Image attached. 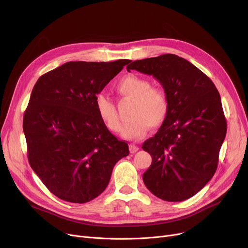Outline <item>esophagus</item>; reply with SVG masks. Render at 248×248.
I'll return each instance as SVG.
<instances>
[{
	"label": "esophagus",
	"instance_id": "esophagus-1",
	"mask_svg": "<svg viewBox=\"0 0 248 248\" xmlns=\"http://www.w3.org/2000/svg\"><path fill=\"white\" fill-rule=\"evenodd\" d=\"M139 147L138 146H136V145H134V144H131L129 145V151H131V153H137L138 151H139Z\"/></svg>",
	"mask_w": 248,
	"mask_h": 248
}]
</instances>
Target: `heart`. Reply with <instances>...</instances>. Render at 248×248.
<instances>
[{
    "mask_svg": "<svg viewBox=\"0 0 248 248\" xmlns=\"http://www.w3.org/2000/svg\"><path fill=\"white\" fill-rule=\"evenodd\" d=\"M151 85L149 79L137 74L124 75L114 85L115 93L122 99L133 102L129 110L132 119L122 129V136L125 139L140 140L151 126L158 127L166 120L169 111L168 95L163 88ZM95 108L110 132L121 131L122 124L112 99L107 94L98 93L95 96Z\"/></svg>",
    "mask_w": 248,
    "mask_h": 248,
    "instance_id": "1",
    "label": "heart"
}]
</instances>
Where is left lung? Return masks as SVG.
Returning a JSON list of instances; mask_svg holds the SVG:
<instances>
[{"label":"left lung","mask_w":248,"mask_h":248,"mask_svg":"<svg viewBox=\"0 0 248 248\" xmlns=\"http://www.w3.org/2000/svg\"><path fill=\"white\" fill-rule=\"evenodd\" d=\"M126 70L153 75L169 99L165 122L141 147L152 155L144 183L162 200L189 199L215 174L226 136L218 90L195 65L174 54L134 61Z\"/></svg>","instance_id":"1"}]
</instances>
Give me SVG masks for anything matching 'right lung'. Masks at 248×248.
<instances>
[{
	"mask_svg": "<svg viewBox=\"0 0 248 248\" xmlns=\"http://www.w3.org/2000/svg\"><path fill=\"white\" fill-rule=\"evenodd\" d=\"M129 62L70 61L34 85L23 119L28 160L56 197L71 203L96 198L114 165L129 154L95 108L96 94Z\"/></svg>",
	"mask_w": 248,
	"mask_h": 248,
	"instance_id": "1",
	"label": "right lung"
}]
</instances>
